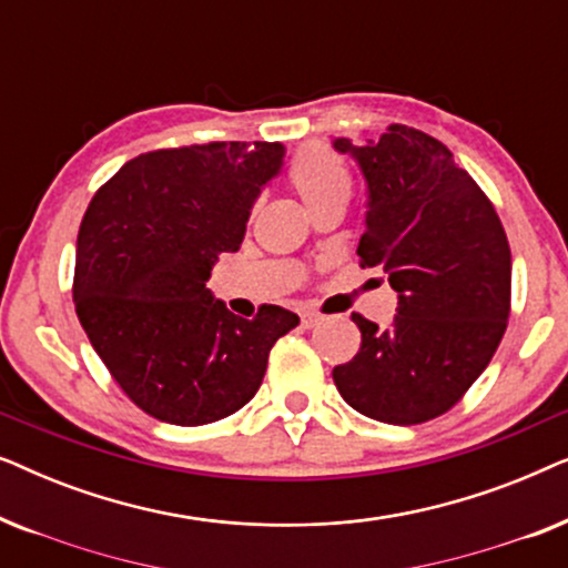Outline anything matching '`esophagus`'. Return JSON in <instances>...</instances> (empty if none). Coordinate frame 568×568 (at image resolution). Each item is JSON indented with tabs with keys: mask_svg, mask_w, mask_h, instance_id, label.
<instances>
[{
	"mask_svg": "<svg viewBox=\"0 0 568 568\" xmlns=\"http://www.w3.org/2000/svg\"><path fill=\"white\" fill-rule=\"evenodd\" d=\"M323 323V315L317 313H302V328H317Z\"/></svg>",
	"mask_w": 568,
	"mask_h": 568,
	"instance_id": "1",
	"label": "esophagus"
}]
</instances>
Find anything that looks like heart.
<instances>
[{
    "instance_id": "obj_1",
    "label": "heart",
    "mask_w": 568,
    "mask_h": 568,
    "mask_svg": "<svg viewBox=\"0 0 568 568\" xmlns=\"http://www.w3.org/2000/svg\"><path fill=\"white\" fill-rule=\"evenodd\" d=\"M286 181L305 201L307 209L331 199H348L352 193V170L341 154L325 150V146L302 152L286 170Z\"/></svg>"
}]
</instances>
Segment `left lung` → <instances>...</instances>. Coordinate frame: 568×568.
Listing matches in <instances>:
<instances>
[{"instance_id":"obj_1","label":"left lung","mask_w":568,"mask_h":568,"mask_svg":"<svg viewBox=\"0 0 568 568\" xmlns=\"http://www.w3.org/2000/svg\"><path fill=\"white\" fill-rule=\"evenodd\" d=\"M352 154L367 181V230L356 255L398 292L393 328L359 313L362 348L333 367L341 398L385 424H424L463 398L507 331L511 253L499 214L453 152L393 123Z\"/></svg>"}]
</instances>
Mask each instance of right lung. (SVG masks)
<instances>
[{"label": "right lung", "mask_w": 568, "mask_h": 568, "mask_svg": "<svg viewBox=\"0 0 568 568\" xmlns=\"http://www.w3.org/2000/svg\"><path fill=\"white\" fill-rule=\"evenodd\" d=\"M278 142H209L139 154L92 196L77 235L74 307L92 348L144 414L201 426L258 393L268 352L300 317L232 315L206 290L235 253Z\"/></svg>", "instance_id": "add662e5"}]
</instances>
